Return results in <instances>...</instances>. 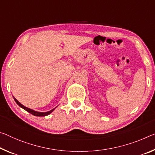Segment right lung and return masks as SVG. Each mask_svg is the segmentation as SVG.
Here are the masks:
<instances>
[{"label":"right lung","mask_w":155,"mask_h":155,"mask_svg":"<svg viewBox=\"0 0 155 155\" xmlns=\"http://www.w3.org/2000/svg\"><path fill=\"white\" fill-rule=\"evenodd\" d=\"M14 101H15V102L16 103V104H18L21 107H22V108L24 109L25 110H26V111L28 112L29 113H30V114H33V115H34V116H36V117H45V116H47V115H49L50 114H51V113L52 112L54 111V110L56 109V107L55 108L51 110H50V111H48V112H37V111H35V110H32V109L28 108V107L24 106V105H23V104H21V103L19 102L16 99H15V98H14Z\"/></svg>","instance_id":"1"}]
</instances>
